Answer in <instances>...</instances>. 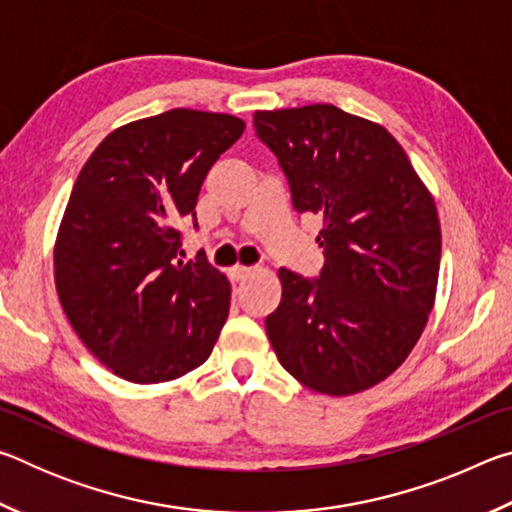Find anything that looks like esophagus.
I'll use <instances>...</instances> for the list:
<instances>
[{"mask_svg": "<svg viewBox=\"0 0 512 512\" xmlns=\"http://www.w3.org/2000/svg\"><path fill=\"white\" fill-rule=\"evenodd\" d=\"M250 273H253V266H241V264H237V266L230 268V277H232V280H237V282L246 280V277H248Z\"/></svg>", "mask_w": 512, "mask_h": 512, "instance_id": "obj_1", "label": "esophagus"}]
</instances>
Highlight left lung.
<instances>
[{"label":"left lung","mask_w":512,"mask_h":512,"mask_svg":"<svg viewBox=\"0 0 512 512\" xmlns=\"http://www.w3.org/2000/svg\"><path fill=\"white\" fill-rule=\"evenodd\" d=\"M255 133L289 183L293 210L323 216L318 277L280 268L266 334L311 391L352 395L402 366L436 298L440 223L395 137L329 103L257 110Z\"/></svg>","instance_id":"left-lung-1"}]
</instances>
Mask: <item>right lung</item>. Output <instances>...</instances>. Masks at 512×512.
<instances>
[{"label":"right lung","instance_id":"obj_1","mask_svg":"<svg viewBox=\"0 0 512 512\" xmlns=\"http://www.w3.org/2000/svg\"><path fill=\"white\" fill-rule=\"evenodd\" d=\"M246 124L176 108L112 131L83 164L60 223L56 291L103 366L158 384L210 357L230 311V282L183 255L201 185Z\"/></svg>","mask_w":512,"mask_h":512}]
</instances>
